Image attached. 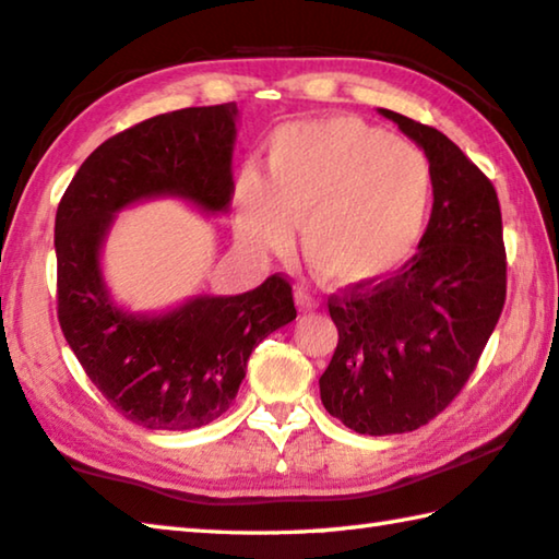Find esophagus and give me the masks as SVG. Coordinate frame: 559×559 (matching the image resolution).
<instances>
[{
	"label": "esophagus",
	"instance_id": "obj_1",
	"mask_svg": "<svg viewBox=\"0 0 559 559\" xmlns=\"http://www.w3.org/2000/svg\"><path fill=\"white\" fill-rule=\"evenodd\" d=\"M296 302L300 310H314L318 308V300H314L306 288H296Z\"/></svg>",
	"mask_w": 559,
	"mask_h": 559
}]
</instances>
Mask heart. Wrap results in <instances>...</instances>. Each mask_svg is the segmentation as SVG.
<instances>
[{"instance_id": "b5f03b06", "label": "heart", "mask_w": 559, "mask_h": 559, "mask_svg": "<svg viewBox=\"0 0 559 559\" xmlns=\"http://www.w3.org/2000/svg\"><path fill=\"white\" fill-rule=\"evenodd\" d=\"M432 168L420 151L354 117L278 129L269 182L247 170L237 182V231L247 247L281 251L290 222L318 276L367 288L403 269L428 229Z\"/></svg>"}]
</instances>
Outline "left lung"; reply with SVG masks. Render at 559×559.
Masks as SVG:
<instances>
[{
  "instance_id": "1",
  "label": "left lung",
  "mask_w": 559,
  "mask_h": 559,
  "mask_svg": "<svg viewBox=\"0 0 559 559\" xmlns=\"http://www.w3.org/2000/svg\"><path fill=\"white\" fill-rule=\"evenodd\" d=\"M379 111L425 151L435 200L418 253L403 269L328 298L340 342L320 399L359 435L411 432L438 418L469 381L506 302L493 182L442 131Z\"/></svg>"
}]
</instances>
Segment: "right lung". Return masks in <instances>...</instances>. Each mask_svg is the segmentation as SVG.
I'll return each instance as SVG.
<instances>
[{
  "mask_svg": "<svg viewBox=\"0 0 559 559\" xmlns=\"http://www.w3.org/2000/svg\"><path fill=\"white\" fill-rule=\"evenodd\" d=\"M237 105L188 107L119 131L85 158L56 212L58 322L111 408L146 430H192L225 413L251 349L296 320L288 278L241 296H198L156 318L109 300L99 249L131 202L176 195L225 212Z\"/></svg>",
  "mask_w": 559,
  "mask_h": 559,
  "instance_id": "obj_1",
  "label": "right lung"
}]
</instances>
